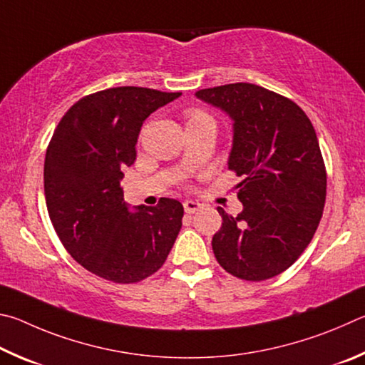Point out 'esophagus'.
<instances>
[{"label": "esophagus", "instance_id": "esophagus-1", "mask_svg": "<svg viewBox=\"0 0 365 365\" xmlns=\"http://www.w3.org/2000/svg\"><path fill=\"white\" fill-rule=\"evenodd\" d=\"M200 208H202V203L195 202V200H186V202H184V212L189 213V215L199 212Z\"/></svg>", "mask_w": 365, "mask_h": 365}]
</instances>
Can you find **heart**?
<instances>
[{"mask_svg":"<svg viewBox=\"0 0 365 365\" xmlns=\"http://www.w3.org/2000/svg\"><path fill=\"white\" fill-rule=\"evenodd\" d=\"M213 121V118L210 117V115L207 113V112H203V110H190L189 113H187V123H197V121Z\"/></svg>","mask_w":365,"mask_h":365,"instance_id":"b5f03b06","label":"heart"}]
</instances>
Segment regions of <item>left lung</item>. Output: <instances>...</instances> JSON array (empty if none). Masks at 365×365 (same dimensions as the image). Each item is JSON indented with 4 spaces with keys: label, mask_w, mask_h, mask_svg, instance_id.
Here are the masks:
<instances>
[{
    "label": "left lung",
    "mask_w": 365,
    "mask_h": 365,
    "mask_svg": "<svg viewBox=\"0 0 365 365\" xmlns=\"http://www.w3.org/2000/svg\"><path fill=\"white\" fill-rule=\"evenodd\" d=\"M195 96L234 121L229 170L244 210L237 216L218 207L213 235L221 267L242 280L279 276L295 263L322 218L327 173L314 126L295 102L252 83H232Z\"/></svg>",
    "instance_id": "obj_1"
}]
</instances>
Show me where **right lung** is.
Listing matches in <instances>:
<instances>
[{
  "instance_id": "1",
  "label": "right lung",
  "mask_w": 365,
  "mask_h": 365,
  "mask_svg": "<svg viewBox=\"0 0 365 365\" xmlns=\"http://www.w3.org/2000/svg\"><path fill=\"white\" fill-rule=\"evenodd\" d=\"M181 93L139 86L85 96L54 130L44 158V195L62 245L85 269L136 284L163 266L182 226L175 199L130 212L120 181L136 160L144 120Z\"/></svg>"
}]
</instances>
